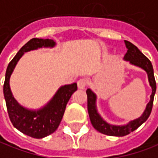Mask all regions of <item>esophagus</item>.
Masks as SVG:
<instances>
[{
    "instance_id": "34e87169",
    "label": "esophagus",
    "mask_w": 158,
    "mask_h": 158,
    "mask_svg": "<svg viewBox=\"0 0 158 158\" xmlns=\"http://www.w3.org/2000/svg\"><path fill=\"white\" fill-rule=\"evenodd\" d=\"M88 84V80L86 79H81L78 81V88L79 89H85Z\"/></svg>"
}]
</instances>
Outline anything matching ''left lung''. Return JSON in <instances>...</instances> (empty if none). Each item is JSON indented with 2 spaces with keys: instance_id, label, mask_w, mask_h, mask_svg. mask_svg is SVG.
I'll return each instance as SVG.
<instances>
[{
  "instance_id": "left-lung-1",
  "label": "left lung",
  "mask_w": 158,
  "mask_h": 158,
  "mask_svg": "<svg viewBox=\"0 0 158 158\" xmlns=\"http://www.w3.org/2000/svg\"><path fill=\"white\" fill-rule=\"evenodd\" d=\"M126 47L127 48V52L126 53L124 56V60H127L132 65L137 66L139 68L144 69V71L147 73L148 75V80L150 83V85L152 87V95L150 97V102L147 103L146 108L144 110V113L142 114L140 117L137 118L133 121H129L127 125L123 126H115L111 125L110 123L106 122L99 114L97 109V96L94 92L90 89H87V109H88V113L90 116V120L91 124L93 126L96 130H98L99 133H103L109 136H118L122 137L127 135L130 133L136 130L139 127H140L144 121H146L151 114L153 106V100H154V96L156 93V80L154 77V71H153V67L146 56L142 54L140 50L137 48L135 45H133L132 43L128 41L125 40Z\"/></svg>"
}]
</instances>
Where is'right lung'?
<instances>
[{
    "instance_id": "obj_1",
    "label": "right lung",
    "mask_w": 158,
    "mask_h": 158,
    "mask_svg": "<svg viewBox=\"0 0 158 158\" xmlns=\"http://www.w3.org/2000/svg\"><path fill=\"white\" fill-rule=\"evenodd\" d=\"M56 42L52 39L32 38L22 47L7 66L3 85V93L10 121L14 127L24 134L35 139H43L53 133L60 125L67 103L77 90V84L60 87L51 100L39 110H28L15 100L10 89L9 80L18 61L25 52L40 48H53Z\"/></svg>"
}]
</instances>
